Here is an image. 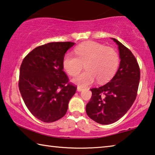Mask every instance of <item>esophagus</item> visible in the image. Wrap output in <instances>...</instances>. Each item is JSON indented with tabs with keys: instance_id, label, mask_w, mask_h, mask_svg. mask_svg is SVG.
<instances>
[{
	"instance_id": "obj_1",
	"label": "esophagus",
	"mask_w": 155,
	"mask_h": 155,
	"mask_svg": "<svg viewBox=\"0 0 155 155\" xmlns=\"http://www.w3.org/2000/svg\"><path fill=\"white\" fill-rule=\"evenodd\" d=\"M77 91H78V92H81V91H83V88H81V87H78L77 88Z\"/></svg>"
}]
</instances>
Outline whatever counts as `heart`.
<instances>
[{"label":"heart","mask_w":155,"mask_h":155,"mask_svg":"<svg viewBox=\"0 0 155 155\" xmlns=\"http://www.w3.org/2000/svg\"><path fill=\"white\" fill-rule=\"evenodd\" d=\"M75 53L68 52L63 59V67L70 75L78 74L84 64L87 71L73 78L72 82L85 87L97 80L104 83L115 75L120 64V55L113 48L95 42L82 43L75 48Z\"/></svg>","instance_id":"b5f03b06"}]
</instances>
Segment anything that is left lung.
<instances>
[{"label":"left lung","mask_w":155,"mask_h":155,"mask_svg":"<svg viewBox=\"0 0 155 155\" xmlns=\"http://www.w3.org/2000/svg\"><path fill=\"white\" fill-rule=\"evenodd\" d=\"M111 39L118 46V70L110 82L91 88L92 97L86 106L88 116L104 125L115 122L128 112L136 99L140 80V69L132 52L117 39Z\"/></svg>","instance_id":"1"}]
</instances>
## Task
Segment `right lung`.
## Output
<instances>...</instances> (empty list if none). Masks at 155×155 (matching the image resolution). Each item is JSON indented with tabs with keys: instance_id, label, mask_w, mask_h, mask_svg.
Here are the masks:
<instances>
[{
	"instance_id": "1",
	"label": "right lung",
	"mask_w": 155,
	"mask_h": 155,
	"mask_svg": "<svg viewBox=\"0 0 155 155\" xmlns=\"http://www.w3.org/2000/svg\"><path fill=\"white\" fill-rule=\"evenodd\" d=\"M75 42H49L32 50L20 68L19 90L25 105L37 119L54 122L65 115L75 93L64 72L63 59Z\"/></svg>"
}]
</instances>
